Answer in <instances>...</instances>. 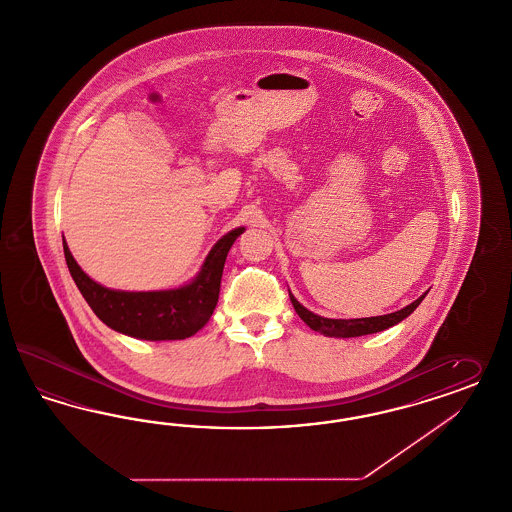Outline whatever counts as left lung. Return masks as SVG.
I'll list each match as a JSON object with an SVG mask.
<instances>
[{"mask_svg":"<svg viewBox=\"0 0 512 512\" xmlns=\"http://www.w3.org/2000/svg\"><path fill=\"white\" fill-rule=\"evenodd\" d=\"M427 296V292L423 296H419L416 302L402 307L400 311L389 313V315H379V317H366V319H326L321 315H315L313 311L305 309L302 303L298 302L292 292H290V302L294 305L296 313L311 330L321 332L324 336L330 338H357V336H366V334H376L381 330H387L391 326H395L400 321H404L408 315L414 313L419 303L423 302V298Z\"/></svg>","mask_w":512,"mask_h":512,"instance_id":"8db88e82","label":"left lung"}]
</instances>
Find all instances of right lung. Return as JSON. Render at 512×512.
<instances>
[{
    "mask_svg": "<svg viewBox=\"0 0 512 512\" xmlns=\"http://www.w3.org/2000/svg\"><path fill=\"white\" fill-rule=\"evenodd\" d=\"M245 228L231 229L209 252L191 283L172 290L125 292L95 283L77 265L66 241L64 258L70 275L96 317L115 332L138 340H186L197 334L218 303L229 248Z\"/></svg>",
    "mask_w": 512,
    "mask_h": 512,
    "instance_id": "right-lung-1",
    "label": "right lung"
}]
</instances>
